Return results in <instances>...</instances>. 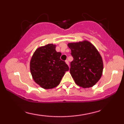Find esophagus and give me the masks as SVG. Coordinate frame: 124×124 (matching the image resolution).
Returning a JSON list of instances; mask_svg holds the SVG:
<instances>
[{
    "instance_id": "esophagus-1",
    "label": "esophagus",
    "mask_w": 124,
    "mask_h": 124,
    "mask_svg": "<svg viewBox=\"0 0 124 124\" xmlns=\"http://www.w3.org/2000/svg\"><path fill=\"white\" fill-rule=\"evenodd\" d=\"M65 62H66V63L68 64V66H69V61H68V60H66V61H65Z\"/></svg>"
}]
</instances>
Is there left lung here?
Returning a JSON list of instances; mask_svg holds the SVG:
<instances>
[{
    "label": "left lung",
    "instance_id": "1",
    "mask_svg": "<svg viewBox=\"0 0 124 124\" xmlns=\"http://www.w3.org/2000/svg\"><path fill=\"white\" fill-rule=\"evenodd\" d=\"M68 45L73 58L70 73L75 83L83 88L93 86L101 78L103 70V60L99 51L87 41Z\"/></svg>",
    "mask_w": 124,
    "mask_h": 124
}]
</instances>
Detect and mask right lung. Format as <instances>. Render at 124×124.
<instances>
[{"label": "right lung", "mask_w": 124, "mask_h": 124, "mask_svg": "<svg viewBox=\"0 0 124 124\" xmlns=\"http://www.w3.org/2000/svg\"><path fill=\"white\" fill-rule=\"evenodd\" d=\"M56 45L49 44L38 48L30 61V71L35 83L45 89H52L60 83L69 66L61 59V53Z\"/></svg>", "instance_id": "1"}]
</instances>
